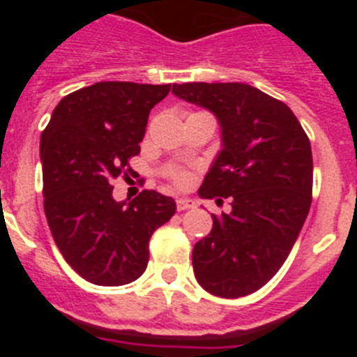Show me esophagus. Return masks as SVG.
Returning <instances> with one entry per match:
<instances>
[{"label": "esophagus", "instance_id": "esophagus-1", "mask_svg": "<svg viewBox=\"0 0 357 357\" xmlns=\"http://www.w3.org/2000/svg\"><path fill=\"white\" fill-rule=\"evenodd\" d=\"M191 207H193V202L188 200V198H178V200H176V209L178 211H188L191 209Z\"/></svg>", "mask_w": 357, "mask_h": 357}]
</instances>
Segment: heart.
Wrapping results in <instances>:
<instances>
[{
	"instance_id": "1",
	"label": "heart",
	"mask_w": 357,
	"mask_h": 357,
	"mask_svg": "<svg viewBox=\"0 0 357 357\" xmlns=\"http://www.w3.org/2000/svg\"><path fill=\"white\" fill-rule=\"evenodd\" d=\"M166 175H168L175 184H184L185 182V172L181 168H169L168 172H166Z\"/></svg>"
}]
</instances>
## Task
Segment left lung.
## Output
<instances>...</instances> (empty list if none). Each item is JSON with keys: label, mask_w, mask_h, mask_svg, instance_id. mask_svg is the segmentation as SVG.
I'll return each mask as SVG.
<instances>
[{"label": "left lung", "mask_w": 357, "mask_h": 357, "mask_svg": "<svg viewBox=\"0 0 357 357\" xmlns=\"http://www.w3.org/2000/svg\"><path fill=\"white\" fill-rule=\"evenodd\" d=\"M173 94L214 112L223 150L198 189L229 198L211 234L195 245L198 284L223 298L263 288L295 245L313 193L311 143L284 102L248 84H175Z\"/></svg>", "instance_id": "left-lung-1"}]
</instances>
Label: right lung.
<instances>
[{"instance_id": "1", "label": "right lung", "mask_w": 357, "mask_h": 357, "mask_svg": "<svg viewBox=\"0 0 357 357\" xmlns=\"http://www.w3.org/2000/svg\"><path fill=\"white\" fill-rule=\"evenodd\" d=\"M172 84L98 82L68 94L40 135L44 213L69 266L98 286H121L146 270L148 241L175 200L144 189L116 202L110 181L132 173L148 116Z\"/></svg>"}]
</instances>
